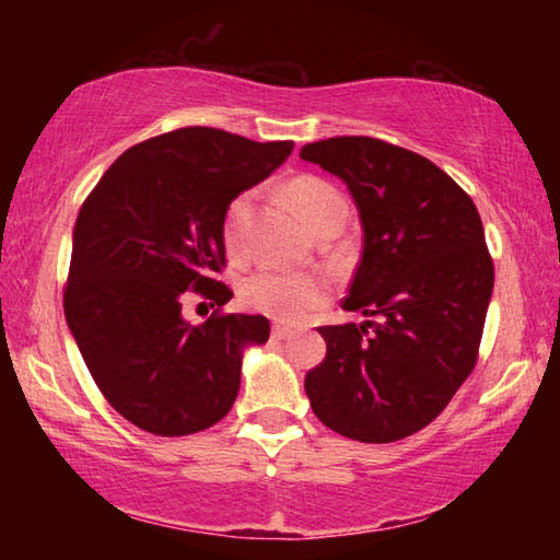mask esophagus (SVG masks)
Segmentation results:
<instances>
[{"label": "esophagus", "instance_id": "1", "mask_svg": "<svg viewBox=\"0 0 560 560\" xmlns=\"http://www.w3.org/2000/svg\"><path fill=\"white\" fill-rule=\"evenodd\" d=\"M293 334H296V330L289 328V326H281V324H277V326L271 328V338H277V340H287V338H291Z\"/></svg>", "mask_w": 560, "mask_h": 560}]
</instances>
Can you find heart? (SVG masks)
Wrapping results in <instances>:
<instances>
[{"label":"heart","instance_id":"1","mask_svg":"<svg viewBox=\"0 0 560 560\" xmlns=\"http://www.w3.org/2000/svg\"><path fill=\"white\" fill-rule=\"evenodd\" d=\"M293 210L299 212L303 224L316 232L320 224L330 220H346L348 202L324 177L301 175L291 179L287 189ZM254 212V197L244 192L234 197L224 212L222 236L226 249L242 254L246 249V230H249ZM330 296V281L318 271H287V269H261L254 271L242 283V301L259 314L296 324L311 311L326 303Z\"/></svg>","mask_w":560,"mask_h":560}]
</instances>
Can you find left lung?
Listing matches in <instances>:
<instances>
[{
	"label": "left lung",
	"mask_w": 560,
	"mask_h": 560,
	"mask_svg": "<svg viewBox=\"0 0 560 560\" xmlns=\"http://www.w3.org/2000/svg\"><path fill=\"white\" fill-rule=\"evenodd\" d=\"M348 185L363 222V257L346 311L373 320L320 326L326 358L306 373L320 422L385 444L450 405L479 358L494 261L471 197L432 160L368 136L301 148Z\"/></svg>",
	"instance_id": "obj_1"
}]
</instances>
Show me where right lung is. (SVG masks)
<instances>
[{
	"label": "right lung",
	"mask_w": 560,
	"mask_h": 560,
	"mask_svg": "<svg viewBox=\"0 0 560 560\" xmlns=\"http://www.w3.org/2000/svg\"><path fill=\"white\" fill-rule=\"evenodd\" d=\"M291 140L189 126L128 148L81 205L63 314L113 410L158 438L202 432L232 410L242 350L267 343L264 316L222 314L224 212L291 155ZM187 292L218 306L202 327Z\"/></svg>",
	"instance_id": "1"
}]
</instances>
